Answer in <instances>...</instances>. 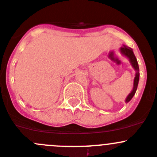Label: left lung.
I'll return each instance as SVG.
<instances>
[{
    "mask_svg": "<svg viewBox=\"0 0 157 157\" xmlns=\"http://www.w3.org/2000/svg\"><path fill=\"white\" fill-rule=\"evenodd\" d=\"M120 51L123 55L125 56L126 57L129 59V61L132 64V67H134V69L136 71V77L134 78V86H133V90L132 91L129 93L128 96H127L126 98L125 102L126 103H128L132 99V97L134 96V95L136 94V92L137 90L138 84H139V64H138L137 62V59H136V56H135L134 53H133V50H132V48L127 47V46L124 45L123 47L120 48Z\"/></svg>",
    "mask_w": 157,
    "mask_h": 157,
    "instance_id": "8db88e82",
    "label": "left lung"
}]
</instances>
